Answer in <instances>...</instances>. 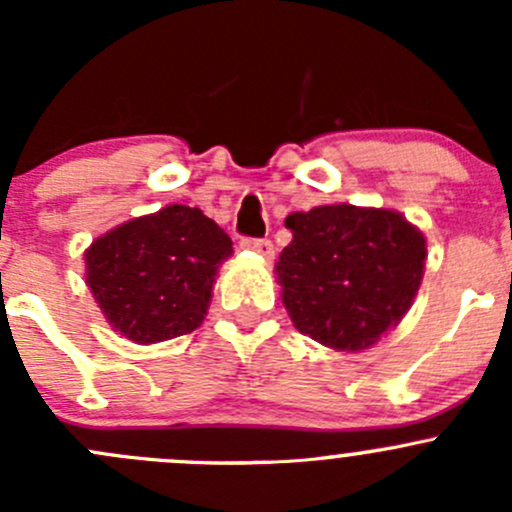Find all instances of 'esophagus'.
<instances>
[{
    "mask_svg": "<svg viewBox=\"0 0 512 512\" xmlns=\"http://www.w3.org/2000/svg\"><path fill=\"white\" fill-rule=\"evenodd\" d=\"M242 247L255 252V255L265 257V260H272V257H275V247H272V242L265 240V237H245V240H242Z\"/></svg>",
    "mask_w": 512,
    "mask_h": 512,
    "instance_id": "1",
    "label": "esophagus"
}]
</instances>
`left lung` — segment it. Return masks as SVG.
Here are the masks:
<instances>
[{"instance_id": "left-lung-1", "label": "left lung", "mask_w": 512, "mask_h": 512, "mask_svg": "<svg viewBox=\"0 0 512 512\" xmlns=\"http://www.w3.org/2000/svg\"><path fill=\"white\" fill-rule=\"evenodd\" d=\"M275 265L289 319L337 352L369 349L404 319L421 287L426 237L396 210L319 205L285 220Z\"/></svg>"}]
</instances>
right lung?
Wrapping results in <instances>:
<instances>
[{"instance_id":"obj_1","label":"right lung","mask_w":512,"mask_h":512,"mask_svg":"<svg viewBox=\"0 0 512 512\" xmlns=\"http://www.w3.org/2000/svg\"><path fill=\"white\" fill-rule=\"evenodd\" d=\"M232 240L203 210H163L113 227L86 250V285L121 337L156 344L198 329Z\"/></svg>"}]
</instances>
